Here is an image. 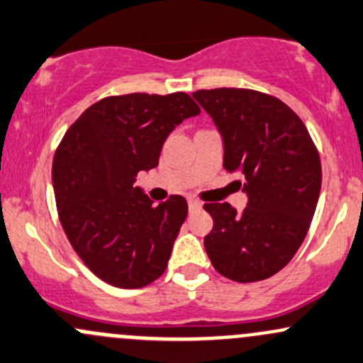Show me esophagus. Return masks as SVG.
Listing matches in <instances>:
<instances>
[{"instance_id": "esophagus-1", "label": "esophagus", "mask_w": 363, "mask_h": 363, "mask_svg": "<svg viewBox=\"0 0 363 363\" xmlns=\"http://www.w3.org/2000/svg\"><path fill=\"white\" fill-rule=\"evenodd\" d=\"M202 208V202H199L197 199H189V209L190 211H196V209H201Z\"/></svg>"}]
</instances>
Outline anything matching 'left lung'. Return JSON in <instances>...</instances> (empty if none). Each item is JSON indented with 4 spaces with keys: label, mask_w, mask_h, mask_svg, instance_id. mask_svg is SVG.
Listing matches in <instances>:
<instances>
[{
    "label": "left lung",
    "mask_w": 363,
    "mask_h": 363,
    "mask_svg": "<svg viewBox=\"0 0 363 363\" xmlns=\"http://www.w3.org/2000/svg\"><path fill=\"white\" fill-rule=\"evenodd\" d=\"M194 99L223 142V167L242 174L247 206L204 204L214 225L204 237L213 267L235 282L282 270L305 240L322 185L318 152L303 121L279 99L252 89H199Z\"/></svg>",
    "instance_id": "left-lung-1"
}]
</instances>
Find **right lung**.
<instances>
[{"label": "right lung", "mask_w": 363, "mask_h": 363, "mask_svg": "<svg viewBox=\"0 0 363 363\" xmlns=\"http://www.w3.org/2000/svg\"><path fill=\"white\" fill-rule=\"evenodd\" d=\"M201 108L186 93L108 96L67 130L52 169L69 242L99 279L136 289L164 274L189 206L182 196L154 204L136 174L159 164L171 131Z\"/></svg>", "instance_id": "add662e5"}]
</instances>
